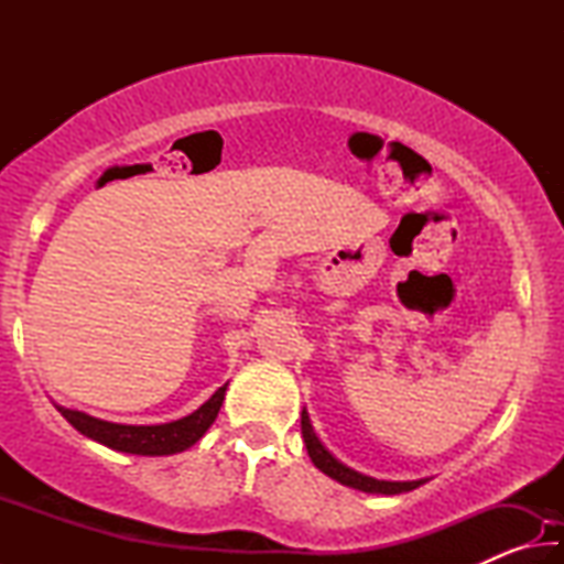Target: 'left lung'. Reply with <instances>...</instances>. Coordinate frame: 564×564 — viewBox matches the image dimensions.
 Returning <instances> with one entry per match:
<instances>
[{
	"label": "left lung",
	"instance_id": "obj_1",
	"mask_svg": "<svg viewBox=\"0 0 564 564\" xmlns=\"http://www.w3.org/2000/svg\"><path fill=\"white\" fill-rule=\"evenodd\" d=\"M301 433H303L305 451H308V457L313 460V465H316L321 473H326L328 477H333V480L346 485V488L368 492V495H400V492L415 490L423 482H427V477H423V480H378V477H370V475H362L358 470H352V467H348L346 463H340L338 457L321 443V437L316 435V431H313L308 410H305V408L301 413Z\"/></svg>",
	"mask_w": 564,
	"mask_h": 564
}]
</instances>
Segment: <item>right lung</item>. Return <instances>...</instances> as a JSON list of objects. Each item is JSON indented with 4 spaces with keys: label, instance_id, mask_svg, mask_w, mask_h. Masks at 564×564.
I'll return each mask as SVG.
<instances>
[{
    "label": "right lung",
    "instance_id": "1",
    "mask_svg": "<svg viewBox=\"0 0 564 564\" xmlns=\"http://www.w3.org/2000/svg\"><path fill=\"white\" fill-rule=\"evenodd\" d=\"M226 388L228 383L218 388L216 393L191 415L174 420V423H161V425L111 423V420L94 417L89 413H84V410L64 408L59 403L54 405L82 435H87L91 441L111 447V451L159 457V455L184 453L191 445L202 441L208 427H212L214 420L218 417V410H221L224 398H226Z\"/></svg>",
    "mask_w": 564,
    "mask_h": 564
}]
</instances>
